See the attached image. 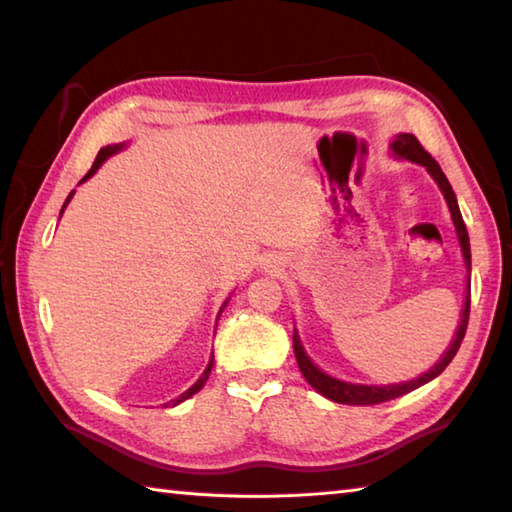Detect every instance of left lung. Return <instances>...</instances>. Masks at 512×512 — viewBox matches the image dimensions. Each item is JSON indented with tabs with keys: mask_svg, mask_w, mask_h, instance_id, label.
Here are the masks:
<instances>
[{
	"mask_svg": "<svg viewBox=\"0 0 512 512\" xmlns=\"http://www.w3.org/2000/svg\"><path fill=\"white\" fill-rule=\"evenodd\" d=\"M388 149H391V155L395 160H406V162H415L420 164V167L427 169L429 176L433 178V183L438 185L440 194H443L445 203L449 207V214H452V223L456 228V237H458V246H461V255H463V264H465V300H463V309H461V320H458V327L452 336V341H449L447 350L440 354V359L433 363V366L422 372L420 377L409 379V381H397V384H354V381H343L339 377H332L327 375L325 370H320L311 357L305 350V345L300 341V334L298 329L293 327V352H296V361H298V368L302 372V377L307 379V384L314 388L316 393H320L327 400H332L336 404H350V406H372V404H381V402H388V400H395V397H402L406 393L415 391V388H420L424 384H429L431 379H436L440 372H443L449 361L456 357L458 348H461V341L465 336V329H467V318H470V273H472V253H470V237H467V228H465V221L461 216V210H458V201H456V194L452 185H449L447 176L443 173V169L438 167V162L431 158V155L422 149L420 142L415 140V135L411 133H397L391 144H388Z\"/></svg>",
	"mask_w": 512,
	"mask_h": 512,
	"instance_id": "left-lung-1",
	"label": "left lung"
}]
</instances>
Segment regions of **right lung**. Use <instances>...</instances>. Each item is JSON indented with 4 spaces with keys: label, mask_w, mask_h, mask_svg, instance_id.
<instances>
[{
    "label": "right lung",
    "mask_w": 512,
    "mask_h": 512,
    "mask_svg": "<svg viewBox=\"0 0 512 512\" xmlns=\"http://www.w3.org/2000/svg\"><path fill=\"white\" fill-rule=\"evenodd\" d=\"M126 146H128V142H119V144H108V146H103V149L99 151V155H97V160H94V164H92V169L88 171V173H85V176H83V180H81V183H85V180H90L92 176H94V173H97L99 171V167H101V164L103 162H106L108 158H110V155H115V153H119V151H124L126 149ZM79 183V185H81ZM72 196H74V189H72V192H69V196H67V201H65V205H63V210H60V216H63V212H65V207L69 205V201H72ZM230 298L232 296H228V298H225V302H223V305H221V309H219V316H221V311L225 309V305H228V302H230ZM219 316H216V320H219ZM212 366H214V357H210V363H207V368L203 370V375L201 377H198L196 381H194V384L192 386H189L187 388V391L183 393V395H178L176 397V400H171V402H167V404H164V406H178V404H183L185 400H189V397H192V395H196L198 391H201V388L205 386V381H207V377H210V372H212Z\"/></svg>",
    "instance_id": "add662e5"
}]
</instances>
